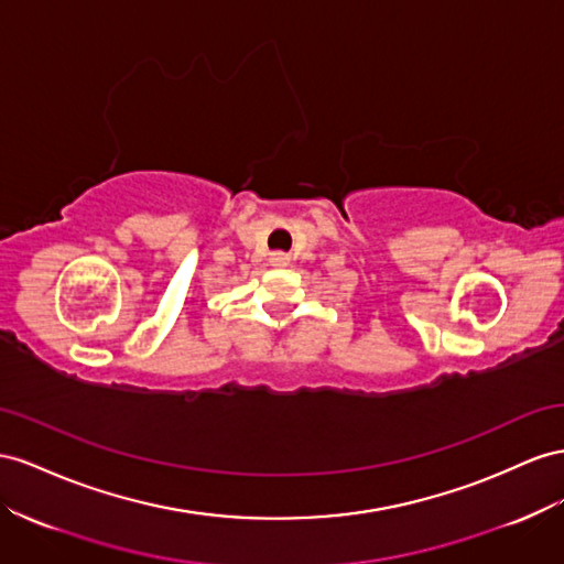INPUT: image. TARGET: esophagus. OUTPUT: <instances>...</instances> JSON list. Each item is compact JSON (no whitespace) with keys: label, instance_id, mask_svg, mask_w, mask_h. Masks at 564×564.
Listing matches in <instances>:
<instances>
[{"label":"esophagus","instance_id":"esophagus-1","mask_svg":"<svg viewBox=\"0 0 564 564\" xmlns=\"http://www.w3.org/2000/svg\"><path fill=\"white\" fill-rule=\"evenodd\" d=\"M270 263L278 265V268H284V265H289V258L284 253H272L270 256Z\"/></svg>","mask_w":564,"mask_h":564}]
</instances>
